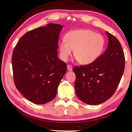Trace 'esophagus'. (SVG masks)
<instances>
[{
	"instance_id": "1",
	"label": "esophagus",
	"mask_w": 132,
	"mask_h": 132,
	"mask_svg": "<svg viewBox=\"0 0 132 132\" xmlns=\"http://www.w3.org/2000/svg\"><path fill=\"white\" fill-rule=\"evenodd\" d=\"M67 67H68V69L69 70L71 71L72 70V67L71 65H70V64H68V65L67 66Z\"/></svg>"
}]
</instances>
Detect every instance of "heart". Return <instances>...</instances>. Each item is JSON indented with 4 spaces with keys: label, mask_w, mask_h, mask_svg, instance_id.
Returning a JSON list of instances; mask_svg holds the SVG:
<instances>
[{
    "label": "heart",
    "mask_w": 132,
    "mask_h": 132,
    "mask_svg": "<svg viewBox=\"0 0 132 132\" xmlns=\"http://www.w3.org/2000/svg\"><path fill=\"white\" fill-rule=\"evenodd\" d=\"M65 40L59 43L60 57L64 62L74 50V55L79 63H92L102 55L105 47L103 36L91 30H72L66 35Z\"/></svg>",
    "instance_id": "heart-1"
}]
</instances>
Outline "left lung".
Here are the masks:
<instances>
[{
    "label": "left lung",
    "instance_id": "1",
    "mask_svg": "<svg viewBox=\"0 0 132 132\" xmlns=\"http://www.w3.org/2000/svg\"><path fill=\"white\" fill-rule=\"evenodd\" d=\"M106 51L93 63L75 66V89L79 99L89 105H98L110 98L118 87L125 69V56L119 41L106 32Z\"/></svg>",
    "mask_w": 132,
    "mask_h": 132
}]
</instances>
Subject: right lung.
<instances>
[{"label":"right lung","mask_w":132,"mask_h":132,"mask_svg":"<svg viewBox=\"0 0 132 132\" xmlns=\"http://www.w3.org/2000/svg\"><path fill=\"white\" fill-rule=\"evenodd\" d=\"M63 28L50 23L27 32L12 56L17 89L30 102L43 104L54 99L67 66L57 56L59 35Z\"/></svg>","instance_id":"obj_1"}]
</instances>
